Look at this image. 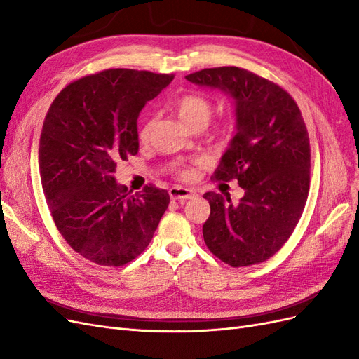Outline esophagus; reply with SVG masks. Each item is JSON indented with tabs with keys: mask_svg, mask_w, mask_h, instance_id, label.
Segmentation results:
<instances>
[{
	"mask_svg": "<svg viewBox=\"0 0 359 359\" xmlns=\"http://www.w3.org/2000/svg\"><path fill=\"white\" fill-rule=\"evenodd\" d=\"M169 196L172 201H187V199H191L196 196V193H194L193 190L190 189H186V187H172L169 190Z\"/></svg>",
	"mask_w": 359,
	"mask_h": 359,
	"instance_id": "34e87169",
	"label": "esophagus"
}]
</instances>
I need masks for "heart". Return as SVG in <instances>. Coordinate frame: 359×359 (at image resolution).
I'll use <instances>...</instances> for the list:
<instances>
[{
	"label": "heart",
	"mask_w": 359,
	"mask_h": 359,
	"mask_svg": "<svg viewBox=\"0 0 359 359\" xmlns=\"http://www.w3.org/2000/svg\"><path fill=\"white\" fill-rule=\"evenodd\" d=\"M173 111L178 115L180 121L187 126L189 128H196V127H205L210 123V118L212 115V104L208 99H205L202 95L198 94H186L181 95L180 99L175 100L173 103ZM154 124V118L149 112L144 115L142 121H140V128H139V139L145 142L149 137L151 130H153ZM232 132L231 126H224L215 130L214 139L219 140V142H224V140L229 139ZM180 175L182 178H191L193 172L190 169H184L180 172Z\"/></svg>",
	"instance_id": "1"
}]
</instances>
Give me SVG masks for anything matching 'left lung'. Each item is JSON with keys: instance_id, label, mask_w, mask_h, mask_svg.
I'll list each match as a JSON object with an SVG mask.
<instances>
[{"instance_id": "obj_1", "label": "left lung", "mask_w": 359, "mask_h": 359, "mask_svg": "<svg viewBox=\"0 0 359 359\" xmlns=\"http://www.w3.org/2000/svg\"><path fill=\"white\" fill-rule=\"evenodd\" d=\"M220 90L235 104V136L214 180H238L244 196L208 191L211 214L202 227L210 252L231 266L260 264L289 240L310 189V142L295 100L278 85L240 67L203 69L186 76Z\"/></svg>"}]
</instances>
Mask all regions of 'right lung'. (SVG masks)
Instances as JSON below:
<instances>
[{
	"mask_svg": "<svg viewBox=\"0 0 359 359\" xmlns=\"http://www.w3.org/2000/svg\"><path fill=\"white\" fill-rule=\"evenodd\" d=\"M172 79L130 69L85 76L57 95L43 123L39 165L52 219L74 252L97 265L139 256L168 210L166 190L130 194L114 173L137 154L139 114Z\"/></svg>",
	"mask_w": 359,
	"mask_h": 359,
	"instance_id": "1",
	"label": "right lung"
}]
</instances>
